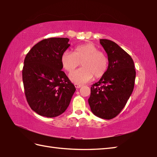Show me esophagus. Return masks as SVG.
<instances>
[{
    "label": "esophagus",
    "mask_w": 157,
    "mask_h": 157,
    "mask_svg": "<svg viewBox=\"0 0 157 157\" xmlns=\"http://www.w3.org/2000/svg\"><path fill=\"white\" fill-rule=\"evenodd\" d=\"M82 86V84H75V87L76 88H81Z\"/></svg>",
    "instance_id": "obj_1"
}]
</instances>
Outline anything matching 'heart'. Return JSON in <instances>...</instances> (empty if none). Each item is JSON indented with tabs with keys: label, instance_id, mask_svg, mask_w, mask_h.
I'll return each instance as SVG.
<instances>
[{
	"label": "heart",
	"instance_id": "obj_1",
	"mask_svg": "<svg viewBox=\"0 0 157 157\" xmlns=\"http://www.w3.org/2000/svg\"><path fill=\"white\" fill-rule=\"evenodd\" d=\"M82 62V67L71 73L69 78L76 84H84L94 77L101 78L108 68L107 56L92 43H86L75 47L73 52L67 51L61 56V63L67 71L71 73Z\"/></svg>",
	"mask_w": 157,
	"mask_h": 157
}]
</instances>
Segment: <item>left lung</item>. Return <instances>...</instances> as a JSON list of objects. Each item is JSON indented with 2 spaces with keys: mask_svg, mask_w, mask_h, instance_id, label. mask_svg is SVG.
Listing matches in <instances>:
<instances>
[{
  "mask_svg": "<svg viewBox=\"0 0 157 157\" xmlns=\"http://www.w3.org/2000/svg\"><path fill=\"white\" fill-rule=\"evenodd\" d=\"M107 53L109 66L104 75L91 87L88 99L92 112L100 118L111 119L124 108L134 87V61L115 42L101 39Z\"/></svg>",
  "mask_w": 157,
  "mask_h": 157,
  "instance_id": "1",
  "label": "left lung"
}]
</instances>
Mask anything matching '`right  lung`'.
<instances>
[{"instance_id":"add662e5","label":"right lung","mask_w":157,"mask_h":157,"mask_svg":"<svg viewBox=\"0 0 157 157\" xmlns=\"http://www.w3.org/2000/svg\"><path fill=\"white\" fill-rule=\"evenodd\" d=\"M67 38H50L35 44L26 55L22 70L25 95L33 111L55 117L67 109L75 88L62 71L61 56Z\"/></svg>"}]
</instances>
